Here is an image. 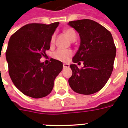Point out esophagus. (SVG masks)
<instances>
[{"mask_svg": "<svg viewBox=\"0 0 128 128\" xmlns=\"http://www.w3.org/2000/svg\"><path fill=\"white\" fill-rule=\"evenodd\" d=\"M63 67H64V68H68L69 67V64H63Z\"/></svg>", "mask_w": 128, "mask_h": 128, "instance_id": "esophagus-1", "label": "esophagus"}]
</instances>
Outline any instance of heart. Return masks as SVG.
Masks as SVG:
<instances>
[{
	"label": "heart",
	"instance_id": "1",
	"mask_svg": "<svg viewBox=\"0 0 128 128\" xmlns=\"http://www.w3.org/2000/svg\"><path fill=\"white\" fill-rule=\"evenodd\" d=\"M64 34L66 35V36L71 41L76 39V33L72 29H66L64 30ZM54 42H55V35H53L50 38V44H53ZM72 53L71 50L58 49L54 52L53 57L57 60L66 62L68 61V60L72 56Z\"/></svg>",
	"mask_w": 128,
	"mask_h": 128
}]
</instances>
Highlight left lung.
<instances>
[{"mask_svg": "<svg viewBox=\"0 0 128 128\" xmlns=\"http://www.w3.org/2000/svg\"><path fill=\"white\" fill-rule=\"evenodd\" d=\"M68 25L79 33L80 46L72 58L74 63L83 62L78 68L70 64L72 76L68 80L70 88L82 94L99 91L112 74L116 56V46L112 34L104 26L89 19L70 21Z\"/></svg>", "mask_w": 128, "mask_h": 128, "instance_id": "8db88e82", "label": "left lung"}]
</instances>
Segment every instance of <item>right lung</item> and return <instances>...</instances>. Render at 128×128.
Returning <instances> with one entry per match:
<instances>
[{
	"label": "right lung",
	"mask_w": 128,
	"mask_h": 128,
	"mask_svg": "<svg viewBox=\"0 0 128 128\" xmlns=\"http://www.w3.org/2000/svg\"><path fill=\"white\" fill-rule=\"evenodd\" d=\"M59 22L27 24L10 38L6 59L9 74L16 87L24 94L42 98L52 91L54 80L63 68L62 62L51 58L40 62L50 48V38Z\"/></svg>",
	"instance_id": "1"
}]
</instances>
